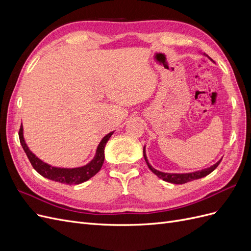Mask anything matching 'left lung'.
<instances>
[{
  "label": "left lung",
  "mask_w": 251,
  "mask_h": 251,
  "mask_svg": "<svg viewBox=\"0 0 251 251\" xmlns=\"http://www.w3.org/2000/svg\"><path fill=\"white\" fill-rule=\"evenodd\" d=\"M204 55L207 56L206 54H205V53H204ZM143 157H144V160H146V162H147V164L149 166V169L151 172H153L158 178H160V179H162V180H164L166 182H170V183H174V184H184V183H186V182L197 180V179H200V178H203L205 176H207L208 174H210L212 171H215L217 169V166L219 165V163L221 162V160H222V159H220L218 162H216L215 164H212L211 166H209V168H206V169H204V170L196 171V172H192V173L177 174V173H163V172H160V171L154 169L153 166L150 164L148 158H147L146 147L143 148Z\"/></svg>",
  "instance_id": "left-lung-1"
}]
</instances>
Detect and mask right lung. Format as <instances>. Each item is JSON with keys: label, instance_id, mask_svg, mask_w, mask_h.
<instances>
[{"label": "right lung", "instance_id": "obj_1", "mask_svg": "<svg viewBox=\"0 0 251 251\" xmlns=\"http://www.w3.org/2000/svg\"><path fill=\"white\" fill-rule=\"evenodd\" d=\"M114 132L107 134L101 139V141L98 144L96 149V153L94 158L89 163L79 168H73V169H67V168H56V166H52L46 162L42 161L40 158H37L31 151L29 150L28 146L25 142L24 135H23V125H21L19 137L20 142L22 144L23 149H24L25 153L29 159L30 163L33 166V169L42 175L43 177L50 179L52 181L59 182V183L65 184H80L82 182L92 178L94 175H96L104 161V147L107 144L108 140Z\"/></svg>", "mask_w": 251, "mask_h": 251}]
</instances>
